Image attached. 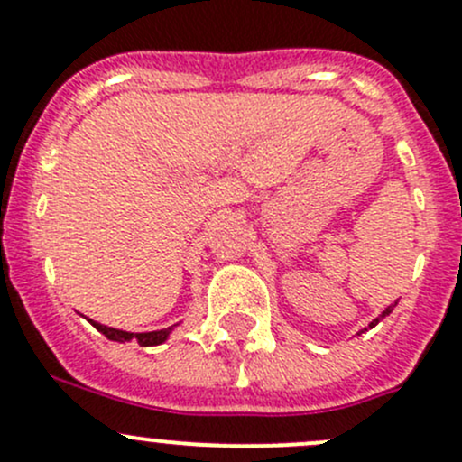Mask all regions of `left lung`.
I'll list each match as a JSON object with an SVG mask.
<instances>
[{"label": "left lung", "mask_w": 462, "mask_h": 462, "mask_svg": "<svg viewBox=\"0 0 462 462\" xmlns=\"http://www.w3.org/2000/svg\"><path fill=\"white\" fill-rule=\"evenodd\" d=\"M395 306H398V301H395V304H391V306H386V309H384V310H382V315H380V318H375L374 321H371V324H369V328H374V326H377V324H380V321H382V319H384V318H386V315H389V313H391V310H393V309H395ZM369 328H362V330H360V333H365V330H369ZM360 333H357V335H360Z\"/></svg>", "instance_id": "1"}]
</instances>
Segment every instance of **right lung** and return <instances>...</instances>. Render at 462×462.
<instances>
[{"instance_id":"right-lung-1","label":"right lung","mask_w":462,"mask_h":462,"mask_svg":"<svg viewBox=\"0 0 462 462\" xmlns=\"http://www.w3.org/2000/svg\"><path fill=\"white\" fill-rule=\"evenodd\" d=\"M93 326H96L97 330H100L102 335H105L106 339H111V342H132V339H136L141 346H156V344H162L167 337H170V333L174 330V326H170V328H162V330H152V333H129V330H120V328H111V326H105V324H97V321L88 319Z\"/></svg>"}]
</instances>
